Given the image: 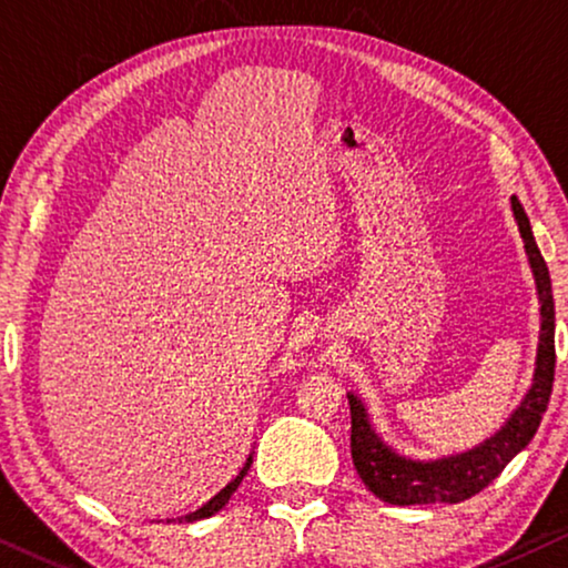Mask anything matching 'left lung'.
<instances>
[{
  "label": "left lung",
  "instance_id": "left-lung-1",
  "mask_svg": "<svg viewBox=\"0 0 568 568\" xmlns=\"http://www.w3.org/2000/svg\"><path fill=\"white\" fill-rule=\"evenodd\" d=\"M511 212H515L519 235L525 240L527 261H530L535 286L540 300V341L538 359H535L532 387L519 403V408L509 416L494 437L480 442L468 453L442 457V460H410L385 445L372 429L367 408L348 393L352 406V457L354 468L377 499L387 504H457L470 499L491 484L499 473L507 468L511 457L530 445L546 414L550 390H554L556 372V310L554 290H550V274L542 261L540 247L532 237L530 220H527L523 204L511 196Z\"/></svg>",
  "mask_w": 568,
  "mask_h": 568
}]
</instances>
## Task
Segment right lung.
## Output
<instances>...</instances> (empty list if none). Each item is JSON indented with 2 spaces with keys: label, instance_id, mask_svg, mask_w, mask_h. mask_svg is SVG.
I'll return each instance as SVG.
<instances>
[{
  "label": "right lung",
  "instance_id": "1",
  "mask_svg": "<svg viewBox=\"0 0 568 568\" xmlns=\"http://www.w3.org/2000/svg\"><path fill=\"white\" fill-rule=\"evenodd\" d=\"M251 463H253V460H251V457H247L245 468H243V470H240V476H237V478H232V480H230V484H227V486H224L220 494H216V496H212V499H209V501L204 504V507H201V509H196V511H191V515H185V517H178V519H175V523H196V519H204V517H212V515H216V511H220V509L224 507V504H227V501H230V496L237 491L240 480H243V478H245V473H247V468H251ZM168 523H170V519H168Z\"/></svg>",
  "mask_w": 568,
  "mask_h": 568
}]
</instances>
